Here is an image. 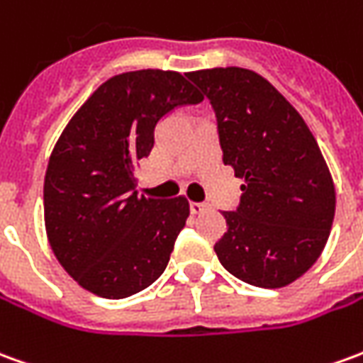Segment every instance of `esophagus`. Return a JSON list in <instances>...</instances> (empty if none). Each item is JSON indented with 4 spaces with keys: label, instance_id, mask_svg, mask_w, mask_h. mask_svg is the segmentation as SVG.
Here are the masks:
<instances>
[{
    "label": "esophagus",
    "instance_id": "1",
    "mask_svg": "<svg viewBox=\"0 0 363 363\" xmlns=\"http://www.w3.org/2000/svg\"><path fill=\"white\" fill-rule=\"evenodd\" d=\"M206 208L208 204H204V202H190V212H192V214H202Z\"/></svg>",
    "mask_w": 363,
    "mask_h": 363
}]
</instances>
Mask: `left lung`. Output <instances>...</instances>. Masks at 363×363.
I'll return each mask as SVG.
<instances>
[{
	"instance_id": "obj_1",
	"label": "left lung",
	"mask_w": 363,
	"mask_h": 363,
	"mask_svg": "<svg viewBox=\"0 0 363 363\" xmlns=\"http://www.w3.org/2000/svg\"><path fill=\"white\" fill-rule=\"evenodd\" d=\"M216 113L224 164L245 179L225 234L214 245L234 277L263 289L293 283L320 257L336 192L301 113L253 70L208 68L186 74Z\"/></svg>"
}]
</instances>
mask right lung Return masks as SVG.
Wrapping results in <instances>:
<instances>
[{
  "instance_id": "add662e5",
  "label": "right lung",
  "mask_w": 363,
  "mask_h": 363,
  "mask_svg": "<svg viewBox=\"0 0 363 363\" xmlns=\"http://www.w3.org/2000/svg\"><path fill=\"white\" fill-rule=\"evenodd\" d=\"M184 76L147 68L106 80L50 153L47 238L58 263L94 295L125 298L155 283L189 218L184 196H139L133 177L155 145L157 123L204 100Z\"/></svg>"
}]
</instances>
